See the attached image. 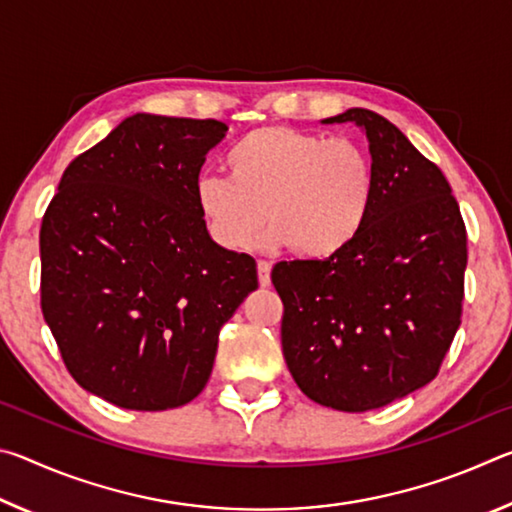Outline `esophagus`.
I'll use <instances>...</instances> for the list:
<instances>
[{
  "instance_id": "1",
  "label": "esophagus",
  "mask_w": 512,
  "mask_h": 512,
  "mask_svg": "<svg viewBox=\"0 0 512 512\" xmlns=\"http://www.w3.org/2000/svg\"><path fill=\"white\" fill-rule=\"evenodd\" d=\"M257 280L259 287H268V284H271V264L264 262V259L257 262Z\"/></svg>"
}]
</instances>
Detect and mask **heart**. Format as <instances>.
Listing matches in <instances>:
<instances>
[{
	"instance_id": "b5f03b06",
	"label": "heart",
	"mask_w": 512,
	"mask_h": 512,
	"mask_svg": "<svg viewBox=\"0 0 512 512\" xmlns=\"http://www.w3.org/2000/svg\"><path fill=\"white\" fill-rule=\"evenodd\" d=\"M225 167L230 178L205 173L194 198L207 232L228 250L253 246L268 221V248L334 257L354 244L375 205V164L352 140L262 126L232 146Z\"/></svg>"
}]
</instances>
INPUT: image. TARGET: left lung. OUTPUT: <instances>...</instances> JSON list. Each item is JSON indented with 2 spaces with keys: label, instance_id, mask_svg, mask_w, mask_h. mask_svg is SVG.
Here are the masks:
<instances>
[{
  "label": "left lung",
  "instance_id": "8db88e82",
  "mask_svg": "<svg viewBox=\"0 0 512 512\" xmlns=\"http://www.w3.org/2000/svg\"><path fill=\"white\" fill-rule=\"evenodd\" d=\"M368 137L377 192L343 253L277 262L282 352L309 400L379 409L438 375L463 311L467 235L447 178L386 117L350 108Z\"/></svg>",
  "mask_w": 512,
  "mask_h": 512
}]
</instances>
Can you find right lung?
<instances>
[{
	"mask_svg": "<svg viewBox=\"0 0 512 512\" xmlns=\"http://www.w3.org/2000/svg\"><path fill=\"white\" fill-rule=\"evenodd\" d=\"M228 126L137 112L69 162L40 228V305L69 375L121 409L192 402L257 264L207 232L194 185Z\"/></svg>",
	"mask_w": 512,
	"mask_h": 512,
	"instance_id": "add662e5",
	"label": "right lung"
}]
</instances>
